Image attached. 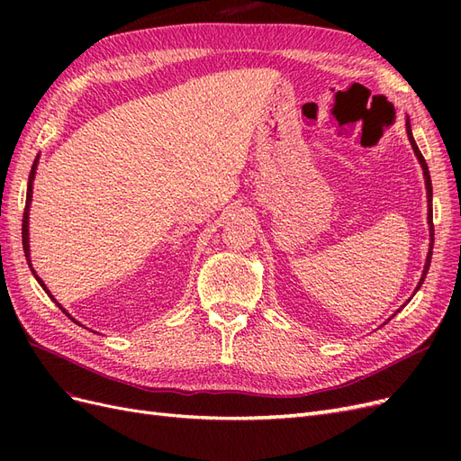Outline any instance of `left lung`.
I'll return each instance as SVG.
<instances>
[{
    "instance_id": "left-lung-1",
    "label": "left lung",
    "mask_w": 461,
    "mask_h": 461,
    "mask_svg": "<svg viewBox=\"0 0 461 461\" xmlns=\"http://www.w3.org/2000/svg\"><path fill=\"white\" fill-rule=\"evenodd\" d=\"M406 129H408V138H410V142H411V148H413V151H415V156H417V159H420V163H421V167H423V175H425V185H427V202H429V225H430V249H429V254H427V263H425V269H423V275H421V281H420V285H417V288H415V292L421 288V285H423V281H425V276H427V271H429V267H430V258H432V242H435V227H432V185H430V175H429V167H427V163H425V158L421 156V151H420V148H417V144H415V140H413V136H411V127H410V121L406 122ZM400 312V310H398ZM396 312V313H398ZM394 313V315H396ZM393 315V317H394Z\"/></svg>"
}]
</instances>
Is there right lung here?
<instances>
[{"label":"right lung","mask_w":461,"mask_h":461,"mask_svg":"<svg viewBox=\"0 0 461 461\" xmlns=\"http://www.w3.org/2000/svg\"><path fill=\"white\" fill-rule=\"evenodd\" d=\"M34 173H36V161H34V165H32V171H31V176H29V188H26V205H24V213H23V248H24V256H26V261H31L29 258H31V249H29V207H31V202H32V180H34ZM31 265V263H29ZM34 273V271H32ZM38 278V276H36ZM38 283L41 285V288L46 290V286H44V283L40 281L38 278ZM48 292V290H46ZM50 294V292H48ZM51 296V294H50ZM51 300H55V298H51ZM59 305V303H58ZM61 308V305H59ZM63 310V308H61ZM65 312V310H63ZM67 313V312H65ZM68 315V313H67Z\"/></svg>","instance_id":"1"}]
</instances>
